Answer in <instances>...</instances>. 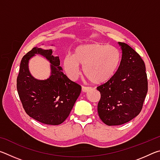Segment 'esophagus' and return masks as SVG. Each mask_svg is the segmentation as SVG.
<instances>
[{"instance_id":"34e87169","label":"esophagus","mask_w":160,"mask_h":160,"mask_svg":"<svg viewBox=\"0 0 160 160\" xmlns=\"http://www.w3.org/2000/svg\"><path fill=\"white\" fill-rule=\"evenodd\" d=\"M91 90V88L90 87H86V86H82V91L83 92H88L89 90Z\"/></svg>"}]
</instances>
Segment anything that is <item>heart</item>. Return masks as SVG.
I'll list each match as a JSON object with an SVG mask.
<instances>
[{
	"label": "heart",
	"instance_id": "obj_1",
	"mask_svg": "<svg viewBox=\"0 0 160 160\" xmlns=\"http://www.w3.org/2000/svg\"><path fill=\"white\" fill-rule=\"evenodd\" d=\"M121 59V52L116 47L92 43L75 48L72 56H65L63 67L70 79L75 80L79 76L82 66L84 75L92 82L101 84L114 75Z\"/></svg>",
	"mask_w": 160,
	"mask_h": 160
}]
</instances>
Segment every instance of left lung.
<instances>
[{"label":"left lung","instance_id":"obj_1","mask_svg":"<svg viewBox=\"0 0 160 160\" xmlns=\"http://www.w3.org/2000/svg\"><path fill=\"white\" fill-rule=\"evenodd\" d=\"M122 58L117 71L106 83L97 87L101 98L97 111L108 126L128 122L141 112L148 92V78L144 61L127 44L118 42Z\"/></svg>","mask_w":160,"mask_h":160}]
</instances>
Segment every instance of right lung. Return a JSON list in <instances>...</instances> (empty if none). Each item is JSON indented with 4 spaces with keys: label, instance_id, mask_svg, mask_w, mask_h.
I'll list each match as a JSON object with an SVG mask.
<instances>
[{
    "label": "right lung",
    "instance_id": "1",
    "mask_svg": "<svg viewBox=\"0 0 160 160\" xmlns=\"http://www.w3.org/2000/svg\"><path fill=\"white\" fill-rule=\"evenodd\" d=\"M51 49L34 47L22 58L17 78V90L25 112L42 123L59 125L69 116L81 92V86L62 71L58 56ZM40 54L51 63V75L47 80L35 79L29 72L28 60Z\"/></svg>",
    "mask_w": 160,
    "mask_h": 160
}]
</instances>
